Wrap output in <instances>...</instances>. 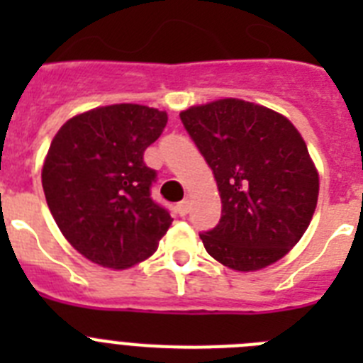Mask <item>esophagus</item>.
Returning <instances> with one entry per match:
<instances>
[{
	"label": "esophagus",
	"mask_w": 363,
	"mask_h": 363,
	"mask_svg": "<svg viewBox=\"0 0 363 363\" xmlns=\"http://www.w3.org/2000/svg\"><path fill=\"white\" fill-rule=\"evenodd\" d=\"M176 211H178L179 216H185V214L189 213V201L187 200L179 201V203L176 205Z\"/></svg>",
	"instance_id": "1"
}]
</instances>
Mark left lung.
I'll return each instance as SVG.
<instances>
[{"label":"left lung","mask_w":363,"mask_h":363,"mask_svg":"<svg viewBox=\"0 0 363 363\" xmlns=\"http://www.w3.org/2000/svg\"><path fill=\"white\" fill-rule=\"evenodd\" d=\"M213 169L221 218L201 233L205 251L234 271L284 258L303 236L318 201V172L306 142L278 112L236 98L179 114Z\"/></svg>","instance_id":"8db88e82"}]
</instances>
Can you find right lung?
<instances>
[{
  "instance_id": "1",
  "label": "right lung",
  "mask_w": 363,
  "mask_h": 363,
  "mask_svg": "<svg viewBox=\"0 0 363 363\" xmlns=\"http://www.w3.org/2000/svg\"><path fill=\"white\" fill-rule=\"evenodd\" d=\"M165 125L167 112L120 104L70 118L54 136L41 171L45 198L86 259L127 269L158 249L172 218L150 198L156 171L143 152Z\"/></svg>"
}]
</instances>
